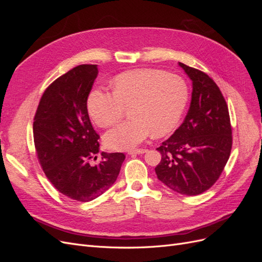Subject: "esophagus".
<instances>
[{
    "label": "esophagus",
    "instance_id": "obj_1",
    "mask_svg": "<svg viewBox=\"0 0 262 262\" xmlns=\"http://www.w3.org/2000/svg\"><path fill=\"white\" fill-rule=\"evenodd\" d=\"M146 152V149L144 148H137V149H131L128 152L129 155H134V154H144Z\"/></svg>",
    "mask_w": 262,
    "mask_h": 262
}]
</instances>
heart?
<instances>
[{"instance_id":"obj_1","label":"heart","mask_w":262,"mask_h":262,"mask_svg":"<svg viewBox=\"0 0 262 262\" xmlns=\"http://www.w3.org/2000/svg\"><path fill=\"white\" fill-rule=\"evenodd\" d=\"M184 78L156 69L128 71L115 78L114 92L94 90L87 99L92 120L109 128L130 109V120L117 125L105 136L108 147L132 149L150 134L163 137L179 122L188 101Z\"/></svg>"}]
</instances>
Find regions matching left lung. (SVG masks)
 <instances>
[{
	"label": "left lung",
	"mask_w": 262,
	"mask_h": 262,
	"mask_svg": "<svg viewBox=\"0 0 262 262\" xmlns=\"http://www.w3.org/2000/svg\"><path fill=\"white\" fill-rule=\"evenodd\" d=\"M192 81L185 121L156 149L162 160L157 178L181 194L207 191L220 178L233 144L228 107L219 86L202 71L179 62Z\"/></svg>",
	"instance_id": "8db88e82"
}]
</instances>
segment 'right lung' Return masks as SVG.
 I'll use <instances>...</instances> for the list:
<instances>
[{"label":"right lung","instance_id":"obj_1","mask_svg":"<svg viewBox=\"0 0 262 262\" xmlns=\"http://www.w3.org/2000/svg\"><path fill=\"white\" fill-rule=\"evenodd\" d=\"M96 64H82L53 81L39 101L34 118L38 161L53 187L70 199L89 202L114 185L125 155L99 152V134L87 112L96 80Z\"/></svg>","mask_w":262,"mask_h":262}]
</instances>
